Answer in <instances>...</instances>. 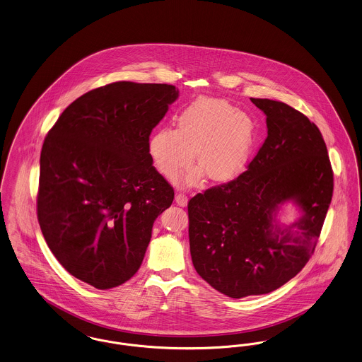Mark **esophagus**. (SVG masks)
<instances>
[{"instance_id": "1", "label": "esophagus", "mask_w": 362, "mask_h": 362, "mask_svg": "<svg viewBox=\"0 0 362 362\" xmlns=\"http://www.w3.org/2000/svg\"><path fill=\"white\" fill-rule=\"evenodd\" d=\"M175 203L180 205V206H185V205L188 204V196L185 194V193H177L175 194Z\"/></svg>"}]
</instances>
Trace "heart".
I'll use <instances>...</instances> for the list:
<instances>
[{
  "instance_id": "1",
  "label": "heart",
  "mask_w": 362,
  "mask_h": 362,
  "mask_svg": "<svg viewBox=\"0 0 362 362\" xmlns=\"http://www.w3.org/2000/svg\"><path fill=\"white\" fill-rule=\"evenodd\" d=\"M255 139L252 119L218 98H199L178 115L177 128L162 127L148 141L158 173L174 181L193 160L208 180L228 181L246 166ZM190 174L189 182L197 181Z\"/></svg>"
}]
</instances>
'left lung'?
Segmentation results:
<instances>
[{
    "label": "left lung",
    "instance_id": "8db88e82",
    "mask_svg": "<svg viewBox=\"0 0 362 362\" xmlns=\"http://www.w3.org/2000/svg\"><path fill=\"white\" fill-rule=\"evenodd\" d=\"M250 100L267 115V139L246 172L188 203L193 267L233 299L269 293L305 267L334 190L327 147L316 124L281 101ZM291 199L303 215L281 230L272 226V214Z\"/></svg>",
    "mask_w": 362,
    "mask_h": 362
}]
</instances>
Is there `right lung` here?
<instances>
[{"label": "right lung", "instance_id": "1", "mask_svg": "<svg viewBox=\"0 0 362 362\" xmlns=\"http://www.w3.org/2000/svg\"><path fill=\"white\" fill-rule=\"evenodd\" d=\"M177 97L168 83H108L73 101L45 139L37 221L59 264L97 289L138 272L154 221L173 203L148 141Z\"/></svg>", "mask_w": 362, "mask_h": 362}]
</instances>
